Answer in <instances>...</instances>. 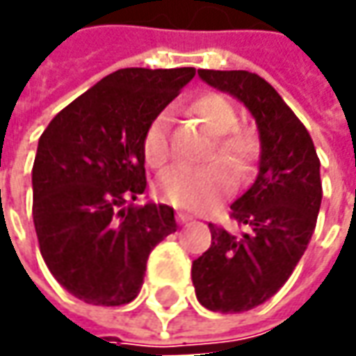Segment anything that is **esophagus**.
Instances as JSON below:
<instances>
[{
    "label": "esophagus",
    "instance_id": "34e87169",
    "mask_svg": "<svg viewBox=\"0 0 356 356\" xmlns=\"http://www.w3.org/2000/svg\"><path fill=\"white\" fill-rule=\"evenodd\" d=\"M189 220H191V215H187V213H181V211H179L177 213L179 225H185V222H189Z\"/></svg>",
    "mask_w": 356,
    "mask_h": 356
}]
</instances>
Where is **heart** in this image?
Segmentation results:
<instances>
[{"instance_id": "1", "label": "heart", "mask_w": 356, "mask_h": 356, "mask_svg": "<svg viewBox=\"0 0 356 356\" xmlns=\"http://www.w3.org/2000/svg\"><path fill=\"white\" fill-rule=\"evenodd\" d=\"M189 112L215 136V143L209 152L213 165L204 169H177L157 181L155 195L161 202L181 209H207L220 199L228 197L236 179L246 183L252 177L258 157L262 152V141L258 131L238 124V110L227 96L204 92L189 104ZM143 159L152 169H165L171 163V116L169 112H157L145 126L141 138Z\"/></svg>"}]
</instances>
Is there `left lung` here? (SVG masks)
I'll return each mask as SVG.
<instances>
[{
	"label": "left lung",
	"instance_id": "obj_1",
	"mask_svg": "<svg viewBox=\"0 0 356 356\" xmlns=\"http://www.w3.org/2000/svg\"><path fill=\"white\" fill-rule=\"evenodd\" d=\"M199 76L244 102L260 129L258 177L230 207V218L244 232L230 234L209 222L213 242L191 270L201 305L242 313L270 300L288 282L312 240L323 197L319 157L307 128L262 76L207 68Z\"/></svg>",
	"mask_w": 356,
	"mask_h": 356
}]
</instances>
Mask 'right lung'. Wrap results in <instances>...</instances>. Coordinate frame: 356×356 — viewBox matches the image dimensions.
<instances>
[{
    "instance_id": "add662e5",
    "label": "right lung",
    "mask_w": 356,
    "mask_h": 356,
    "mask_svg": "<svg viewBox=\"0 0 356 356\" xmlns=\"http://www.w3.org/2000/svg\"><path fill=\"white\" fill-rule=\"evenodd\" d=\"M195 68H120L47 126L33 163V222L55 280L116 307L140 293L149 252L177 230L173 209L129 204L145 191L141 138Z\"/></svg>"
}]
</instances>
